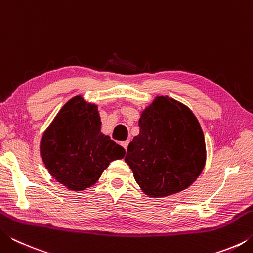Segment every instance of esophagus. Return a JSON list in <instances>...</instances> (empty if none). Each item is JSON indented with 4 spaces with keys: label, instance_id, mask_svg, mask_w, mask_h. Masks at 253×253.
<instances>
[{
    "label": "esophagus",
    "instance_id": "34e87169",
    "mask_svg": "<svg viewBox=\"0 0 253 253\" xmlns=\"http://www.w3.org/2000/svg\"><path fill=\"white\" fill-rule=\"evenodd\" d=\"M128 144H129V142L128 140H125V142H122V146L126 149L127 151V147H128Z\"/></svg>",
    "mask_w": 253,
    "mask_h": 253
}]
</instances>
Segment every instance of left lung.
Instances as JSON below:
<instances>
[{
	"instance_id": "left-lung-1",
	"label": "left lung",
	"mask_w": 253,
	"mask_h": 253,
	"mask_svg": "<svg viewBox=\"0 0 253 253\" xmlns=\"http://www.w3.org/2000/svg\"><path fill=\"white\" fill-rule=\"evenodd\" d=\"M138 125L139 134L128 145L125 162L144 193L162 198L190 186L207 158L202 128L191 109L158 96L140 115Z\"/></svg>"
}]
</instances>
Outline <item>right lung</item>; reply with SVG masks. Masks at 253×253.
Instances as JSON below:
<instances>
[{"label": "right lung", "instance_id": "1", "mask_svg": "<svg viewBox=\"0 0 253 253\" xmlns=\"http://www.w3.org/2000/svg\"><path fill=\"white\" fill-rule=\"evenodd\" d=\"M95 104L76 96L62 107L43 132L40 154L51 176L72 191L93 185L109 163L125 149L100 131Z\"/></svg>", "mask_w": 253, "mask_h": 253}]
</instances>
